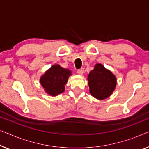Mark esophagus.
I'll return each instance as SVG.
<instances>
[{"label":"esophagus","mask_w":149,"mask_h":149,"mask_svg":"<svg viewBox=\"0 0 149 149\" xmlns=\"http://www.w3.org/2000/svg\"><path fill=\"white\" fill-rule=\"evenodd\" d=\"M84 68H81L77 71V74H78L79 75H82L84 74Z\"/></svg>","instance_id":"obj_1"}]
</instances>
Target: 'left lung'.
<instances>
[{"instance_id": "left-lung-1", "label": "left lung", "mask_w": 149, "mask_h": 149, "mask_svg": "<svg viewBox=\"0 0 149 149\" xmlns=\"http://www.w3.org/2000/svg\"><path fill=\"white\" fill-rule=\"evenodd\" d=\"M87 79L90 93L96 99H106L111 95L116 89V75L100 63L95 65L94 70L88 75Z\"/></svg>"}]
</instances>
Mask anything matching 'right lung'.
<instances>
[{
	"mask_svg": "<svg viewBox=\"0 0 149 149\" xmlns=\"http://www.w3.org/2000/svg\"><path fill=\"white\" fill-rule=\"evenodd\" d=\"M72 71L53 65L40 78V82L48 95L56 96L65 91V86L72 75Z\"/></svg>",
	"mask_w": 149,
	"mask_h": 149,
	"instance_id": "right-lung-1",
	"label": "right lung"
}]
</instances>
